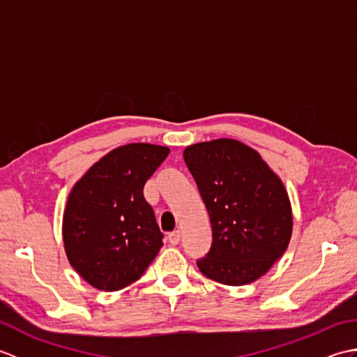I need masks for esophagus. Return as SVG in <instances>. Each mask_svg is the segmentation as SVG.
Returning <instances> with one entry per match:
<instances>
[{
    "instance_id": "obj_1",
    "label": "esophagus",
    "mask_w": 357,
    "mask_h": 357,
    "mask_svg": "<svg viewBox=\"0 0 357 357\" xmlns=\"http://www.w3.org/2000/svg\"><path fill=\"white\" fill-rule=\"evenodd\" d=\"M169 242L172 245H178L179 244V241H181V231L179 230H176V231H172V233H169Z\"/></svg>"
}]
</instances>
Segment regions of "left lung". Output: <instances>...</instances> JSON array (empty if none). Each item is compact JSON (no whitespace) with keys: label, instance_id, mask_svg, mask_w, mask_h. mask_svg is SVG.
<instances>
[{"label":"left lung","instance_id":"8db88e82","mask_svg":"<svg viewBox=\"0 0 357 357\" xmlns=\"http://www.w3.org/2000/svg\"><path fill=\"white\" fill-rule=\"evenodd\" d=\"M184 161L213 231L210 252L196 262L201 273L224 285L259 279L291 238V204L282 181L255 149L236 139L193 144Z\"/></svg>","mask_w":357,"mask_h":357}]
</instances>
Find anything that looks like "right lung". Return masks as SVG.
Instances as JSON below:
<instances>
[{
    "label": "right lung",
    "mask_w": 357,
    "mask_h": 357,
    "mask_svg": "<svg viewBox=\"0 0 357 357\" xmlns=\"http://www.w3.org/2000/svg\"><path fill=\"white\" fill-rule=\"evenodd\" d=\"M170 149L135 142L109 151L86 172L67 198L64 250L78 275L98 290L116 291L138 280L164 234L144 184Z\"/></svg>",
    "instance_id": "right-lung-1"
}]
</instances>
